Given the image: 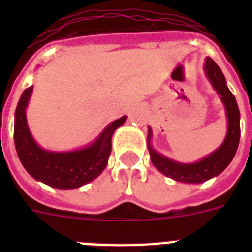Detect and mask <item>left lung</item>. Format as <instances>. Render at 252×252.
Segmentation results:
<instances>
[{
  "instance_id": "8db88e82",
  "label": "left lung",
  "mask_w": 252,
  "mask_h": 252,
  "mask_svg": "<svg viewBox=\"0 0 252 252\" xmlns=\"http://www.w3.org/2000/svg\"><path fill=\"white\" fill-rule=\"evenodd\" d=\"M205 72L215 87L217 93L221 95V100L225 104L227 114V134L225 141L215 153L208 156L200 162L191 163V165H183L178 163L168 158L158 154L152 146H148L150 152V159L156 167L165 174L168 178H172L176 182L182 183H201L205 180L211 179L213 176L219 175L229 166L231 159L234 158L235 152L238 149L239 137H241V126H239V110L237 100L231 91L227 89L225 77H223L221 69L211 57H207L205 60ZM150 132L148 136V142L150 141Z\"/></svg>"
}]
</instances>
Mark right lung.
Listing matches in <instances>:
<instances>
[{
  "label": "right lung",
  "instance_id": "1",
  "mask_svg": "<svg viewBox=\"0 0 252 252\" xmlns=\"http://www.w3.org/2000/svg\"><path fill=\"white\" fill-rule=\"evenodd\" d=\"M32 86L22 94L15 110L14 142L23 167L36 180L57 189H74L94 180L104 170L111 153V137L126 122V116L107 126L100 137L89 148L68 153H52L36 145L26 122V106Z\"/></svg>",
  "mask_w": 252,
  "mask_h": 252
}]
</instances>
